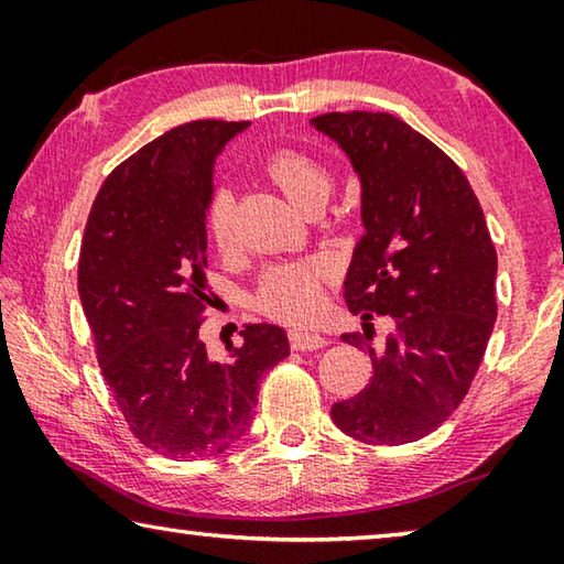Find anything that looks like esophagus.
Segmentation results:
<instances>
[{"label":"esophagus","instance_id":"1","mask_svg":"<svg viewBox=\"0 0 564 564\" xmlns=\"http://www.w3.org/2000/svg\"><path fill=\"white\" fill-rule=\"evenodd\" d=\"M328 346V338L313 330H291V348L293 350H318Z\"/></svg>","mask_w":564,"mask_h":564}]
</instances>
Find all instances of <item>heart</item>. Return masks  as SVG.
I'll list each match as a JSON object with an SVG mask.
<instances>
[{"label": "heart", "instance_id": "obj_1", "mask_svg": "<svg viewBox=\"0 0 564 564\" xmlns=\"http://www.w3.org/2000/svg\"><path fill=\"white\" fill-rule=\"evenodd\" d=\"M271 178L281 186L295 206H308L323 198L326 202L330 176L326 166L295 149H281L269 156ZM206 226L218 248H228L236 238L234 226V196L228 188H216L206 212ZM328 279L326 263L295 261L275 265L261 283L263 308L283 321H308L321 308L323 283Z\"/></svg>", "mask_w": 564, "mask_h": 564}]
</instances>
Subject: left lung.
<instances>
[{"instance_id":"1","label":"left lung","mask_w":564,"mask_h":564,"mask_svg":"<svg viewBox=\"0 0 564 564\" xmlns=\"http://www.w3.org/2000/svg\"><path fill=\"white\" fill-rule=\"evenodd\" d=\"M336 141L360 178L366 234L352 248L343 299L362 333L372 313L394 330L368 347L373 378L330 408L343 433L368 445L413 443L463 403L498 318V253L480 202L455 161L383 111H330L311 119Z\"/></svg>"}]
</instances>
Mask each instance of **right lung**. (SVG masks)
Instances as JSON below:
<instances>
[{
  "label": "right lung",
  "mask_w": 564,
  "mask_h": 564,
  "mask_svg": "<svg viewBox=\"0 0 564 564\" xmlns=\"http://www.w3.org/2000/svg\"><path fill=\"white\" fill-rule=\"evenodd\" d=\"M248 121H191L104 181L79 253V299L104 380L131 433L164 457H206L248 433L265 370L289 356L271 323L214 358L198 336L208 299L214 164Z\"/></svg>",
  "instance_id": "add662e5"
}]
</instances>
